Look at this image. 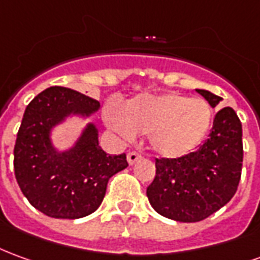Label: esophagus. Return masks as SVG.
<instances>
[{
    "instance_id": "obj_1",
    "label": "esophagus",
    "mask_w": 260,
    "mask_h": 260,
    "mask_svg": "<svg viewBox=\"0 0 260 260\" xmlns=\"http://www.w3.org/2000/svg\"><path fill=\"white\" fill-rule=\"evenodd\" d=\"M126 159H128V163L129 165H134L136 161L141 159V155L138 153V152H129L128 155H126Z\"/></svg>"
}]
</instances>
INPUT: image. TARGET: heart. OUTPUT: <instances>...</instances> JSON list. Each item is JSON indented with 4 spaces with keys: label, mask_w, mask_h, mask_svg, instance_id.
Segmentation results:
<instances>
[{
    "label": "heart",
    "mask_w": 260,
    "mask_h": 260,
    "mask_svg": "<svg viewBox=\"0 0 260 260\" xmlns=\"http://www.w3.org/2000/svg\"><path fill=\"white\" fill-rule=\"evenodd\" d=\"M211 107L203 99H188L177 92L139 95L121 110L115 103L104 108L107 125L129 139L148 135L150 148L161 157L188 155L203 142L211 125Z\"/></svg>",
    "instance_id": "b5f03b06"
}]
</instances>
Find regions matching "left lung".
<instances>
[{
    "instance_id": "left-lung-1",
    "label": "left lung",
    "mask_w": 260,
    "mask_h": 260,
    "mask_svg": "<svg viewBox=\"0 0 260 260\" xmlns=\"http://www.w3.org/2000/svg\"><path fill=\"white\" fill-rule=\"evenodd\" d=\"M215 108L221 97L196 90ZM244 160L242 125L225 107L199 150L177 159H156V176L146 188L150 206L166 218L197 222L224 207L237 193Z\"/></svg>"
}]
</instances>
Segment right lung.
Returning a JSON list of instances; mask_svg holds the SVG:
<instances>
[{"instance_id":"right-lung-1","label":"right lung","mask_w":260,"mask_h":260,"mask_svg":"<svg viewBox=\"0 0 260 260\" xmlns=\"http://www.w3.org/2000/svg\"><path fill=\"white\" fill-rule=\"evenodd\" d=\"M100 103L66 87H49L25 110L14 148V170L23 196L52 218L77 219L103 203L112 176L128 166L126 155H107L99 129L87 124L67 150L54 148L50 134L70 115L90 117Z\"/></svg>"}]
</instances>
